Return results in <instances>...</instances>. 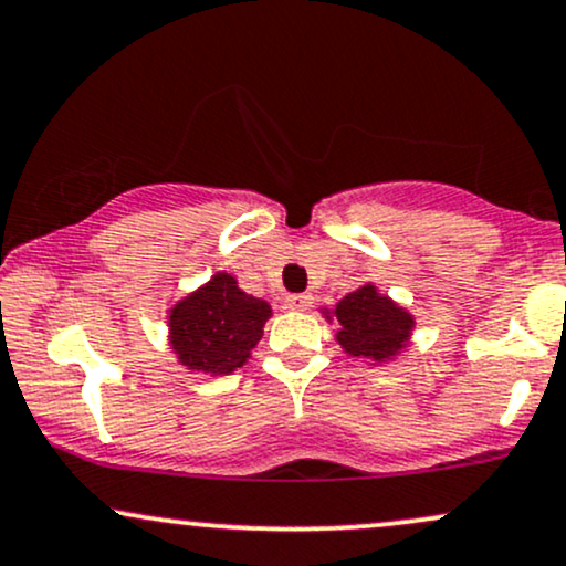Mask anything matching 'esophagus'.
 <instances>
[{
	"label": "esophagus",
	"instance_id": "esophagus-1",
	"mask_svg": "<svg viewBox=\"0 0 566 566\" xmlns=\"http://www.w3.org/2000/svg\"><path fill=\"white\" fill-rule=\"evenodd\" d=\"M284 305L292 311H305L311 305V295H287L284 297Z\"/></svg>",
	"mask_w": 566,
	"mask_h": 566
}]
</instances>
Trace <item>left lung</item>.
<instances>
[{
  "mask_svg": "<svg viewBox=\"0 0 566 566\" xmlns=\"http://www.w3.org/2000/svg\"><path fill=\"white\" fill-rule=\"evenodd\" d=\"M329 322H337L335 340L354 359L386 365L407 350L415 329V316L405 305L391 301L373 282L348 292L335 308H324Z\"/></svg>",
  "mask_w": 566,
  "mask_h": 566,
  "instance_id": "obj_1",
  "label": "left lung"
}]
</instances>
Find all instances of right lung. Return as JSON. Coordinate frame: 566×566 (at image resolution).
Wrapping results in <instances>:
<instances>
[{
  "instance_id": "add662e5",
  "label": "right lung",
  "mask_w": 566,
  "mask_h": 566,
  "mask_svg": "<svg viewBox=\"0 0 566 566\" xmlns=\"http://www.w3.org/2000/svg\"><path fill=\"white\" fill-rule=\"evenodd\" d=\"M269 319L271 305L263 297L247 295L237 276L218 271L172 305L167 337L178 365L191 373L231 375L247 365Z\"/></svg>"
}]
</instances>
